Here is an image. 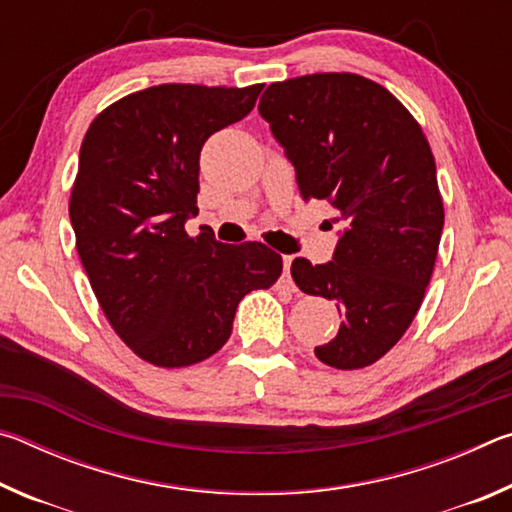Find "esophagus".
I'll return each mask as SVG.
<instances>
[{
  "label": "esophagus",
  "mask_w": 512,
  "mask_h": 512,
  "mask_svg": "<svg viewBox=\"0 0 512 512\" xmlns=\"http://www.w3.org/2000/svg\"><path fill=\"white\" fill-rule=\"evenodd\" d=\"M291 259L293 257H284V275H282V280L277 282V287L280 289H287V291H296V284H293V280H291V275H289V268H291Z\"/></svg>",
  "instance_id": "esophagus-1"
}]
</instances>
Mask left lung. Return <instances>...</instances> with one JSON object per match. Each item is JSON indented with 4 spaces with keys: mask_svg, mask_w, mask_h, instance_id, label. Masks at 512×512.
<instances>
[{
    "mask_svg": "<svg viewBox=\"0 0 512 512\" xmlns=\"http://www.w3.org/2000/svg\"><path fill=\"white\" fill-rule=\"evenodd\" d=\"M259 115L296 167L300 196L327 201L343 223L332 262L291 264L300 291L343 316L316 357L366 368L409 329L436 264L445 210L431 146L384 85L350 72L271 83Z\"/></svg>",
    "mask_w": 512,
    "mask_h": 512,
    "instance_id": "obj_1",
    "label": "left lung"
}]
</instances>
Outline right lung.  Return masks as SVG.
Masks as SVG:
<instances>
[{
    "mask_svg": "<svg viewBox=\"0 0 512 512\" xmlns=\"http://www.w3.org/2000/svg\"><path fill=\"white\" fill-rule=\"evenodd\" d=\"M262 83H162L101 110L83 137L69 219L94 296L119 339L160 368H185L230 339L239 300L268 289L282 257L262 241L189 237L207 137L244 119Z\"/></svg>",
    "mask_w": 512,
    "mask_h": 512,
    "instance_id": "obj_1",
    "label": "right lung"
}]
</instances>
